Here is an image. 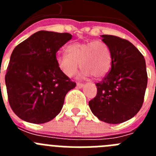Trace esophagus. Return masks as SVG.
Instances as JSON below:
<instances>
[{
    "label": "esophagus",
    "instance_id": "34e87169",
    "mask_svg": "<svg viewBox=\"0 0 156 156\" xmlns=\"http://www.w3.org/2000/svg\"><path fill=\"white\" fill-rule=\"evenodd\" d=\"M83 83H77V84H76V86H77V87H79V88H82L83 87Z\"/></svg>",
    "mask_w": 156,
    "mask_h": 156
}]
</instances>
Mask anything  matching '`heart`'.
Instances as JSON below:
<instances>
[{
	"label": "heart",
	"mask_w": 156,
	"mask_h": 156,
	"mask_svg": "<svg viewBox=\"0 0 156 156\" xmlns=\"http://www.w3.org/2000/svg\"><path fill=\"white\" fill-rule=\"evenodd\" d=\"M67 54L56 56L58 66L67 77L77 73L79 64L83 74L101 79L108 73L112 66V53L109 47L101 41L74 42L66 48Z\"/></svg>",
	"instance_id": "heart-1"
}]
</instances>
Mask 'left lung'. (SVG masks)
<instances>
[{
	"instance_id": "left-lung-1",
	"label": "left lung",
	"mask_w": 156,
	"mask_h": 156,
	"mask_svg": "<svg viewBox=\"0 0 156 156\" xmlns=\"http://www.w3.org/2000/svg\"><path fill=\"white\" fill-rule=\"evenodd\" d=\"M101 37L111 50L112 66L102 80L96 83L97 94L89 106L101 121L116 124L131 119L140 111L148 74L144 56L133 44L116 36Z\"/></svg>"
}]
</instances>
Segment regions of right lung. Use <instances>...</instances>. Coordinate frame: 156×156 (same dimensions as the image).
Instances as JSON below:
<instances>
[{
	"label": "right lung",
	"mask_w": 156,
	"mask_h": 156,
	"mask_svg": "<svg viewBox=\"0 0 156 156\" xmlns=\"http://www.w3.org/2000/svg\"><path fill=\"white\" fill-rule=\"evenodd\" d=\"M68 33L41 30L15 48L5 75L9 104L16 115L32 123L53 119L65 97L76 83L58 66L56 53L69 41Z\"/></svg>",
	"instance_id": "right-lung-1"
}]
</instances>
